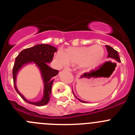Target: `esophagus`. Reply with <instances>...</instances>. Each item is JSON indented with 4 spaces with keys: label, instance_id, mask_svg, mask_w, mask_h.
<instances>
[{
    "label": "esophagus",
    "instance_id": "esophagus-1",
    "mask_svg": "<svg viewBox=\"0 0 135 135\" xmlns=\"http://www.w3.org/2000/svg\"><path fill=\"white\" fill-rule=\"evenodd\" d=\"M64 70H68V71H71V68H68V67H67V68H64Z\"/></svg>",
    "mask_w": 135,
    "mask_h": 135
}]
</instances>
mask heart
Returning a JSON list of instances; mask_svg holds the SVG:
<instances>
[{
  "label": "heart",
  "instance_id": "b5f03b06",
  "mask_svg": "<svg viewBox=\"0 0 135 135\" xmlns=\"http://www.w3.org/2000/svg\"><path fill=\"white\" fill-rule=\"evenodd\" d=\"M104 49L101 45L90 46L71 47L65 51L59 49L55 55V60L61 66L72 64H80L84 68H95L99 64L104 56Z\"/></svg>",
  "mask_w": 135,
  "mask_h": 135
}]
</instances>
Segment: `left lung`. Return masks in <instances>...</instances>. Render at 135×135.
Listing matches in <instances>:
<instances>
[{"instance_id": "1", "label": "left lung", "mask_w": 135, "mask_h": 135, "mask_svg": "<svg viewBox=\"0 0 135 135\" xmlns=\"http://www.w3.org/2000/svg\"><path fill=\"white\" fill-rule=\"evenodd\" d=\"M105 46H106V49H107V51H108V58H111V59H115V60L117 61L118 62H120V57H119L118 53L115 49H114L112 48V47H111L110 46L105 45ZM72 91H73V90H72ZM73 93H74V92H73ZM74 96L76 99H78L80 101H81V102H84V103H85L86 102V101H82V100H80V99H78L75 95Z\"/></svg>"}]
</instances>
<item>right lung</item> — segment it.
I'll use <instances>...</instances> for the list:
<instances>
[{"mask_svg":"<svg viewBox=\"0 0 135 135\" xmlns=\"http://www.w3.org/2000/svg\"><path fill=\"white\" fill-rule=\"evenodd\" d=\"M57 49L54 46L46 44L36 45L35 46L23 50L15 58V61L13 68V78L15 89L17 93L25 101L30 104L37 106L45 105L49 102L51 96V89L53 82V77L59 73L58 70H54L49 67L47 64L53 61L54 53L57 52ZM35 63L39 68L42 78L44 82V93L43 98L38 102H32L27 101L18 90L16 86V78L18 71L26 64Z\"/></svg>","mask_w":135,"mask_h":135,"instance_id":"add662e5","label":"right lung"}]
</instances>
